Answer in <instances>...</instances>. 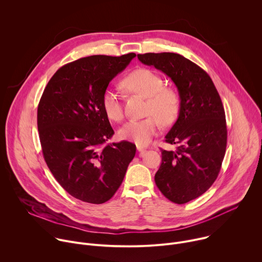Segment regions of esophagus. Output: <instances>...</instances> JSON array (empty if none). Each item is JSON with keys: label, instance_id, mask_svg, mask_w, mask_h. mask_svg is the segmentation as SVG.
<instances>
[{"label": "esophagus", "instance_id": "esophagus-1", "mask_svg": "<svg viewBox=\"0 0 262 262\" xmlns=\"http://www.w3.org/2000/svg\"><path fill=\"white\" fill-rule=\"evenodd\" d=\"M137 150L140 152V155H143L146 151V149H145V147H143L141 145H138L137 146Z\"/></svg>", "mask_w": 262, "mask_h": 262}]
</instances>
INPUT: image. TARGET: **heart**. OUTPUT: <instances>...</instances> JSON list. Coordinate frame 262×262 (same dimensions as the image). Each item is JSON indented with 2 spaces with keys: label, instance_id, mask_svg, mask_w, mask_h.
<instances>
[{
  "label": "heart",
  "instance_id": "obj_1",
  "mask_svg": "<svg viewBox=\"0 0 262 262\" xmlns=\"http://www.w3.org/2000/svg\"><path fill=\"white\" fill-rule=\"evenodd\" d=\"M122 86L129 92L147 97L146 112L149 116L127 121L119 129V138L138 145H146L158 134L161 122L168 125L175 120L179 111V96L174 89L164 86L163 79L157 72L147 68H139L128 73L122 81ZM101 105L110 119H122L121 96L115 88L104 89Z\"/></svg>",
  "mask_w": 262,
  "mask_h": 262
}]
</instances>
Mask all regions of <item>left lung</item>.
I'll return each instance as SVG.
<instances>
[{"mask_svg": "<svg viewBox=\"0 0 262 262\" xmlns=\"http://www.w3.org/2000/svg\"><path fill=\"white\" fill-rule=\"evenodd\" d=\"M138 59L167 74L178 90L179 115L165 137L178 147L161 149L155 180L167 199L184 204L204 194L219 175L227 145L225 111L207 72L189 59L175 53L139 54Z\"/></svg>", "mask_w": 262, "mask_h": 262, "instance_id": "obj_1", "label": "left lung"}]
</instances>
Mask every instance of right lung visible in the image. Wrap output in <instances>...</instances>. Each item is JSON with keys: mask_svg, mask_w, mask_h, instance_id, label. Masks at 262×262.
<instances>
[{"mask_svg": "<svg viewBox=\"0 0 262 262\" xmlns=\"http://www.w3.org/2000/svg\"><path fill=\"white\" fill-rule=\"evenodd\" d=\"M136 57L95 55L59 68L37 110L45 161L72 197L101 204L114 196L136 155V145H104L114 135L101 105L108 83Z\"/></svg>", "mask_w": 262, "mask_h": 262, "instance_id": "1", "label": "right lung"}]
</instances>
